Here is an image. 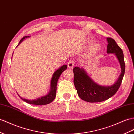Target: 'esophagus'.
Returning <instances> with one entry per match:
<instances>
[{
  "label": "esophagus",
  "mask_w": 134,
  "mask_h": 134,
  "mask_svg": "<svg viewBox=\"0 0 134 134\" xmlns=\"http://www.w3.org/2000/svg\"><path fill=\"white\" fill-rule=\"evenodd\" d=\"M67 66H68V68H70V69H72V68L74 66V62L72 60H70L68 62Z\"/></svg>",
  "instance_id": "esophagus-1"
}]
</instances>
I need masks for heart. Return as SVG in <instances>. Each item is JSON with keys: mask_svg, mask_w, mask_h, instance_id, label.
<instances>
[{"mask_svg": "<svg viewBox=\"0 0 134 134\" xmlns=\"http://www.w3.org/2000/svg\"><path fill=\"white\" fill-rule=\"evenodd\" d=\"M99 48H100L99 44L98 43L95 42L92 44V46L90 49V51H89V53H90V54H94L98 51Z\"/></svg>", "mask_w": 134, "mask_h": 134, "instance_id": "b5f03b06", "label": "heart"}]
</instances>
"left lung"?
<instances>
[{
  "label": "left lung",
  "mask_w": 134,
  "mask_h": 134,
  "mask_svg": "<svg viewBox=\"0 0 134 134\" xmlns=\"http://www.w3.org/2000/svg\"><path fill=\"white\" fill-rule=\"evenodd\" d=\"M107 53H114L117 57L121 68V74L116 83L111 86L104 87L95 83L83 68H74V83L78 96L89 102H99L108 100L114 95L120 87L125 72V63L122 49L114 39L107 38Z\"/></svg>",
  "instance_id": "1"
}]
</instances>
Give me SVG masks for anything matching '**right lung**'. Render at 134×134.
Wrapping results in <instances>:
<instances>
[{"mask_svg":"<svg viewBox=\"0 0 134 134\" xmlns=\"http://www.w3.org/2000/svg\"><path fill=\"white\" fill-rule=\"evenodd\" d=\"M29 36H25L23 38L20 40L19 42V44L21 43L23 40H24L25 38L29 37ZM67 68V66L66 64L63 65V66H62L60 68H59L58 70H57L54 73L53 76L52 77V79H51V90L50 92H49V93L47 94L46 96H44L40 97V98H38L37 99H35V100H26V99L25 98H21L23 101H24L25 102L28 103L29 104H32V105H46L49 104V103L52 102L55 98L56 96V92H57V82L58 80V79H59L60 75L63 72L66 70Z\"/></svg>","mask_w":134,"mask_h":134,"instance_id":"right-lung-1","label":"right lung"}]
</instances>
